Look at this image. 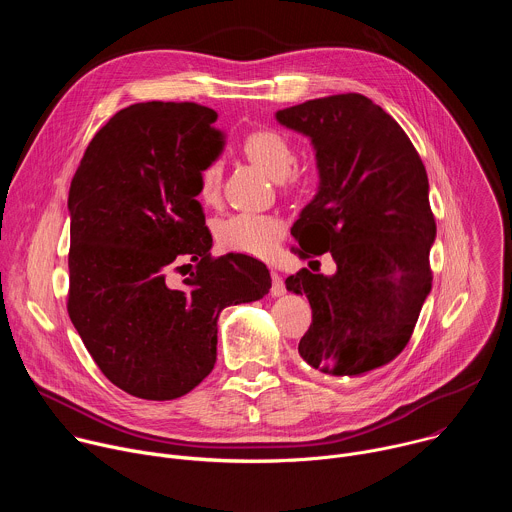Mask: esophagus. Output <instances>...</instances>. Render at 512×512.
I'll use <instances>...</instances> for the list:
<instances>
[{
  "instance_id": "esophagus-1",
  "label": "esophagus",
  "mask_w": 512,
  "mask_h": 512,
  "mask_svg": "<svg viewBox=\"0 0 512 512\" xmlns=\"http://www.w3.org/2000/svg\"><path fill=\"white\" fill-rule=\"evenodd\" d=\"M271 296L273 298H281L285 294V283H283V277L277 273V271H271Z\"/></svg>"
}]
</instances>
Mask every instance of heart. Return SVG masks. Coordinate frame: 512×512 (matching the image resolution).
I'll list each match as a JSON object with an SVG mask.
<instances>
[{
	"mask_svg": "<svg viewBox=\"0 0 512 512\" xmlns=\"http://www.w3.org/2000/svg\"><path fill=\"white\" fill-rule=\"evenodd\" d=\"M245 156L269 178L281 180L294 164V150L289 139L275 129H255L243 141ZM221 164L210 162L198 174V196L202 202L216 200L221 192ZM223 249L253 257H269L283 235V221L273 214L239 212L223 218L214 229Z\"/></svg>",
	"mask_w": 512,
	"mask_h": 512,
	"instance_id": "heart-1",
	"label": "heart"
}]
</instances>
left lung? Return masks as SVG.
<instances>
[{"label": "left lung", "mask_w": 512, "mask_h": 512, "mask_svg": "<svg viewBox=\"0 0 512 512\" xmlns=\"http://www.w3.org/2000/svg\"><path fill=\"white\" fill-rule=\"evenodd\" d=\"M275 119L316 154L318 190L291 235L302 257L330 251L336 261L332 275L304 267L285 279L312 308L298 352L324 375L364 377L405 348L431 291L435 221L423 162L399 123L358 93Z\"/></svg>", "instance_id": "left-lung-1"}]
</instances>
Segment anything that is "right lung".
I'll use <instances>...</instances> for the list:
<instances>
[{
	"mask_svg": "<svg viewBox=\"0 0 512 512\" xmlns=\"http://www.w3.org/2000/svg\"><path fill=\"white\" fill-rule=\"evenodd\" d=\"M216 117L196 103L121 109L70 184L68 316L101 373L139 399H178L202 383L216 362L218 316L271 287L253 257H210L196 196L200 170L225 150ZM186 258L197 271L176 288L167 273Z\"/></svg>",
	"mask_w": 512,
	"mask_h": 512,
	"instance_id": "obj_1",
	"label": "right lung"
}]
</instances>
